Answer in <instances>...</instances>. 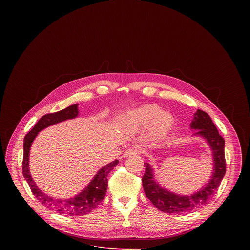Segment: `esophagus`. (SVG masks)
<instances>
[{"instance_id": "34e87169", "label": "esophagus", "mask_w": 250, "mask_h": 250, "mask_svg": "<svg viewBox=\"0 0 250 250\" xmlns=\"http://www.w3.org/2000/svg\"><path fill=\"white\" fill-rule=\"evenodd\" d=\"M139 153V150L136 149V148H127L125 153H124V156L125 157H128V156H131V155H135V154H138Z\"/></svg>"}]
</instances>
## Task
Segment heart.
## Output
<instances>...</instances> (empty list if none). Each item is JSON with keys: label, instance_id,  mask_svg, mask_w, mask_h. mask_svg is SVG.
I'll use <instances>...</instances> for the list:
<instances>
[{"label": "heart", "instance_id": "heart-1", "mask_svg": "<svg viewBox=\"0 0 250 250\" xmlns=\"http://www.w3.org/2000/svg\"><path fill=\"white\" fill-rule=\"evenodd\" d=\"M125 124L131 128H144L148 125V134L154 139L165 137L174 125L173 116L166 111H160L156 104H145L128 111L125 116Z\"/></svg>", "mask_w": 250, "mask_h": 250}]
</instances>
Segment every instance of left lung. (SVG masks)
<instances>
[{
    "mask_svg": "<svg viewBox=\"0 0 250 250\" xmlns=\"http://www.w3.org/2000/svg\"><path fill=\"white\" fill-rule=\"evenodd\" d=\"M190 128L195 131L193 136H200L207 142L212 155V171L208 183L191 195H179L162 187L154 176V169L149 163H145L146 172L142 177V186L146 196L163 212L183 213L206 205L216 193L226 174L225 140L220 135L209 116L197 110Z\"/></svg>",
    "mask_w": 250,
    "mask_h": 250,
    "instance_id": "8db88e82",
    "label": "left lung"
}]
</instances>
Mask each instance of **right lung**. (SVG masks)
I'll use <instances>...</instances> for the list:
<instances>
[{
  "mask_svg": "<svg viewBox=\"0 0 250 250\" xmlns=\"http://www.w3.org/2000/svg\"><path fill=\"white\" fill-rule=\"evenodd\" d=\"M79 115L78 104L69 105L62 111L43 116L24 136L23 139V160L22 174L28 183L32 194L46 208L61 213L63 216H81L92 211L104 198L108 189V174L118 165L119 160H115L103 166L93 177L91 182L78 195L68 199H55L44 192L35 184L29 171V152L33 140L42 129L58 123L75 119Z\"/></svg>",
  "mask_w": 250,
  "mask_h": 250,
  "instance_id": "obj_1",
  "label": "right lung"
}]
</instances>
